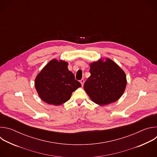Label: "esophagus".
Returning <instances> with one entry per match:
<instances>
[{"label":"esophagus","instance_id":"esophagus-1","mask_svg":"<svg viewBox=\"0 0 157 157\" xmlns=\"http://www.w3.org/2000/svg\"><path fill=\"white\" fill-rule=\"evenodd\" d=\"M80 82H81V85L83 86V85H84V79H81L80 80Z\"/></svg>","mask_w":157,"mask_h":157}]
</instances>
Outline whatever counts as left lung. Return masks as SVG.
I'll list each match as a JSON object with an SVG mask.
<instances>
[{
	"instance_id": "8db88e82",
	"label": "left lung",
	"mask_w": 157,
	"mask_h": 157,
	"mask_svg": "<svg viewBox=\"0 0 157 157\" xmlns=\"http://www.w3.org/2000/svg\"><path fill=\"white\" fill-rule=\"evenodd\" d=\"M89 76L84 84V90L95 103L104 105L117 101L127 84L125 73L113 60H99L90 64Z\"/></svg>"
}]
</instances>
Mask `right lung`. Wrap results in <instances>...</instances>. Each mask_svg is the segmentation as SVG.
I'll return each mask as SVG.
<instances>
[{
    "mask_svg": "<svg viewBox=\"0 0 157 157\" xmlns=\"http://www.w3.org/2000/svg\"><path fill=\"white\" fill-rule=\"evenodd\" d=\"M68 63L50 61L35 79V86L41 99L49 104L61 105L68 101L76 89L81 86L74 74L68 70Z\"/></svg>",
    "mask_w": 157,
    "mask_h": 157,
    "instance_id": "add662e5",
    "label": "right lung"
}]
</instances>
